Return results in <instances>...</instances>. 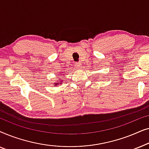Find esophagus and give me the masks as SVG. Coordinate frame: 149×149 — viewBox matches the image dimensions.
Masks as SVG:
<instances>
[{"mask_svg":"<svg viewBox=\"0 0 149 149\" xmlns=\"http://www.w3.org/2000/svg\"><path fill=\"white\" fill-rule=\"evenodd\" d=\"M75 66H76V68L77 69H79V68H81V64H80V63H77Z\"/></svg>","mask_w":149,"mask_h":149,"instance_id":"obj_1","label":"esophagus"}]
</instances>
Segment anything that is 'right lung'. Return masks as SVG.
<instances>
[{"label":"right lung","instance_id":"obj_1","mask_svg":"<svg viewBox=\"0 0 149 149\" xmlns=\"http://www.w3.org/2000/svg\"><path fill=\"white\" fill-rule=\"evenodd\" d=\"M60 82V83L59 84L58 83ZM62 81H58V83H55V85H58V84H62Z\"/></svg>","mask_w":149,"mask_h":149}]
</instances>
